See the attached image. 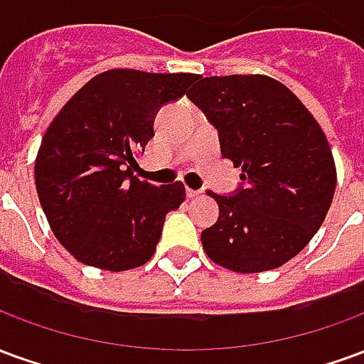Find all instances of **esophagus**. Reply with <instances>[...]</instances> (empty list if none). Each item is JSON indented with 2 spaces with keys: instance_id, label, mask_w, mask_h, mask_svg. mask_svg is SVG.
<instances>
[{
  "instance_id": "34e87169",
  "label": "esophagus",
  "mask_w": 364,
  "mask_h": 364,
  "mask_svg": "<svg viewBox=\"0 0 364 364\" xmlns=\"http://www.w3.org/2000/svg\"><path fill=\"white\" fill-rule=\"evenodd\" d=\"M200 195V191H195V189H187V197L189 198H195Z\"/></svg>"
}]
</instances>
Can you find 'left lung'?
Masks as SVG:
<instances>
[{
  "label": "left lung",
  "instance_id": "8db88e82",
  "mask_svg": "<svg viewBox=\"0 0 364 364\" xmlns=\"http://www.w3.org/2000/svg\"><path fill=\"white\" fill-rule=\"evenodd\" d=\"M187 97L218 130L222 156L242 167L234 193L206 191L220 208L200 234L206 255L234 273L281 267L320 230L336 193L323 130L267 75L198 77Z\"/></svg>",
  "mask_w": 364,
  "mask_h": 364
}]
</instances>
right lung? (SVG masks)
I'll return each instance as SVG.
<instances>
[{
    "label": "right lung",
    "mask_w": 364,
    "mask_h": 364,
    "mask_svg": "<svg viewBox=\"0 0 364 364\" xmlns=\"http://www.w3.org/2000/svg\"><path fill=\"white\" fill-rule=\"evenodd\" d=\"M195 80L109 70L50 122L35 161L36 193L54 236L77 261L117 273L154 255L166 214L185 200V187L140 181L132 175L134 156L154 138L159 109Z\"/></svg>",
    "instance_id": "obj_1"
}]
</instances>
